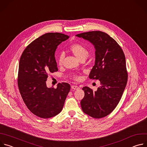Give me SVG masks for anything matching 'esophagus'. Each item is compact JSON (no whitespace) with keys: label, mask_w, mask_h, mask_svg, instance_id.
I'll return each instance as SVG.
<instances>
[{"label":"esophagus","mask_w":147,"mask_h":147,"mask_svg":"<svg viewBox=\"0 0 147 147\" xmlns=\"http://www.w3.org/2000/svg\"><path fill=\"white\" fill-rule=\"evenodd\" d=\"M71 88L72 89H73V90H78V89H80V87H78L77 86H75V85H73V86H71Z\"/></svg>","instance_id":"1"}]
</instances>
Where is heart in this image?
Listing matches in <instances>:
<instances>
[{"label": "heart", "mask_w": 147, "mask_h": 147, "mask_svg": "<svg viewBox=\"0 0 147 147\" xmlns=\"http://www.w3.org/2000/svg\"><path fill=\"white\" fill-rule=\"evenodd\" d=\"M69 50L79 60L81 59L85 60L89 55V52L88 49L83 45L78 43H76L70 45V47H69ZM64 58V53H61L57 59V63L59 66H61L63 65ZM73 78L76 80H78L80 79V77L77 75H73Z\"/></svg>", "instance_id": "1"}]
</instances>
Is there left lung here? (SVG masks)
Wrapping results in <instances>:
<instances>
[{"instance_id":"8db88e82","label":"left lung","mask_w":147,"mask_h":147,"mask_svg":"<svg viewBox=\"0 0 147 147\" xmlns=\"http://www.w3.org/2000/svg\"><path fill=\"white\" fill-rule=\"evenodd\" d=\"M76 36L94 46L95 65L89 78L100 82L96 91L88 87L82 88L85 94L81 100L82 110L94 118L105 117L117 105L127 84L128 74L124 52L117 42L105 32L90 31Z\"/></svg>"}]
</instances>
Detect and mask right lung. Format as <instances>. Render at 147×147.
Segmentation results:
<instances>
[{
  "label": "right lung",
  "instance_id": "right-lung-1",
  "mask_svg": "<svg viewBox=\"0 0 147 147\" xmlns=\"http://www.w3.org/2000/svg\"><path fill=\"white\" fill-rule=\"evenodd\" d=\"M69 36L58 32L44 34L35 39L20 57L18 87L28 109L40 118L48 119L62 110L70 86L59 83L57 88H48L46 81L50 73L57 71L55 53L57 46Z\"/></svg>",
  "mask_w": 147,
  "mask_h": 147
}]
</instances>
